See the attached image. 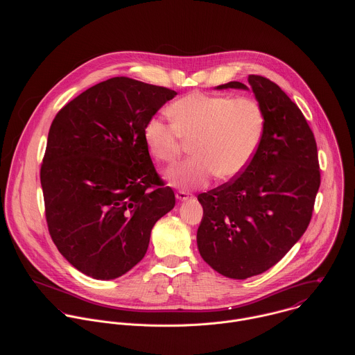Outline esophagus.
<instances>
[{
    "instance_id": "34e87169",
    "label": "esophagus",
    "mask_w": 355,
    "mask_h": 355,
    "mask_svg": "<svg viewBox=\"0 0 355 355\" xmlns=\"http://www.w3.org/2000/svg\"><path fill=\"white\" fill-rule=\"evenodd\" d=\"M175 198H177L178 200H188V199L192 198V193H189V192H187V191H178V192L175 193Z\"/></svg>"
}]
</instances>
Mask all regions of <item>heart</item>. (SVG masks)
Here are the masks:
<instances>
[{
	"mask_svg": "<svg viewBox=\"0 0 355 355\" xmlns=\"http://www.w3.org/2000/svg\"><path fill=\"white\" fill-rule=\"evenodd\" d=\"M173 122L150 118L143 128L148 153L171 164L182 150V139L191 140L192 159L167 173L177 188L207 185L215 175H239L251 162L264 130V112L254 98L192 92L168 108Z\"/></svg>",
	"mask_w": 355,
	"mask_h": 355,
	"instance_id": "1",
	"label": "heart"
}]
</instances>
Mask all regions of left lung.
Returning <instances> with one entry per match:
<instances>
[{"mask_svg": "<svg viewBox=\"0 0 355 355\" xmlns=\"http://www.w3.org/2000/svg\"><path fill=\"white\" fill-rule=\"evenodd\" d=\"M264 130L248 166L232 181L199 193L200 257L219 274L245 279L275 266L306 232L320 187L318 146L305 116L271 80L248 76ZM218 89H248L239 81Z\"/></svg>", "mask_w": 355, "mask_h": 355, "instance_id": "left-lung-1", "label": "left lung"}]
</instances>
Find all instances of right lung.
<instances>
[{"label": "right lung", "instance_id": "1", "mask_svg": "<svg viewBox=\"0 0 355 355\" xmlns=\"http://www.w3.org/2000/svg\"><path fill=\"white\" fill-rule=\"evenodd\" d=\"M175 91L129 77L99 83L50 126L40 184L62 256L95 279H115L146 254L155 223L175 205L143 139L146 122Z\"/></svg>", "mask_w": 355, "mask_h": 355}]
</instances>
